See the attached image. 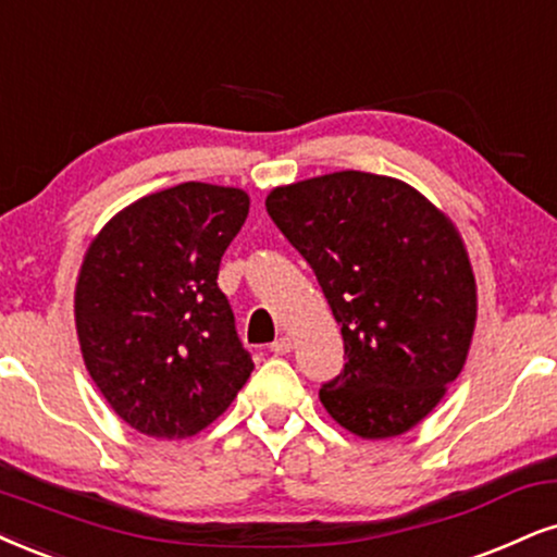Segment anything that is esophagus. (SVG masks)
Here are the masks:
<instances>
[{"mask_svg":"<svg viewBox=\"0 0 557 557\" xmlns=\"http://www.w3.org/2000/svg\"><path fill=\"white\" fill-rule=\"evenodd\" d=\"M271 351L276 354V356H284V354H289L292 351V341L286 338V335H281V338H276L271 343Z\"/></svg>","mask_w":557,"mask_h":557,"instance_id":"34e87169","label":"esophagus"}]
</instances>
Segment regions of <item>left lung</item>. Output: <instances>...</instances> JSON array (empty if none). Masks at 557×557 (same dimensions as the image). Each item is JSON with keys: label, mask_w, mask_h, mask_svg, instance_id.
<instances>
[{"label": "left lung", "mask_w": 557, "mask_h": 557, "mask_svg": "<svg viewBox=\"0 0 557 557\" xmlns=\"http://www.w3.org/2000/svg\"><path fill=\"white\" fill-rule=\"evenodd\" d=\"M310 263L343 335L325 410L356 436L413 429L457 380L475 327V278L436 206L395 177L343 170L265 198Z\"/></svg>", "instance_id": "8db88e82"}]
</instances>
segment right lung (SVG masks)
Segmentation results:
<instances>
[{
  "label": "right lung",
  "mask_w": 557,
  "mask_h": 557,
  "mask_svg": "<svg viewBox=\"0 0 557 557\" xmlns=\"http://www.w3.org/2000/svg\"><path fill=\"white\" fill-rule=\"evenodd\" d=\"M247 211L245 190L181 183L123 209L89 245L74 297L82 356L141 434H198L252 372L216 284Z\"/></svg>",
  "instance_id": "obj_1"
}]
</instances>
